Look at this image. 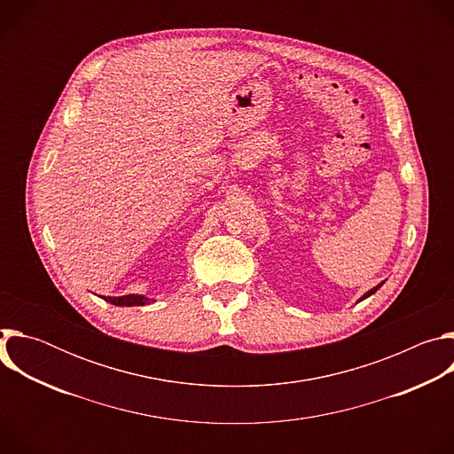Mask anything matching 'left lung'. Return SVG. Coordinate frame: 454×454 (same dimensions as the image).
Here are the masks:
<instances>
[{
  "instance_id": "obj_1",
  "label": "left lung",
  "mask_w": 454,
  "mask_h": 454,
  "mask_svg": "<svg viewBox=\"0 0 454 454\" xmlns=\"http://www.w3.org/2000/svg\"><path fill=\"white\" fill-rule=\"evenodd\" d=\"M380 286H382V284H379V286H375V287H373V289H370V291H368V293H364V294H363V298H361V300H364V298H368V296H372V294H373V293H375V291H377V289H379V287H380ZM361 300H359V301H361Z\"/></svg>"
}]
</instances>
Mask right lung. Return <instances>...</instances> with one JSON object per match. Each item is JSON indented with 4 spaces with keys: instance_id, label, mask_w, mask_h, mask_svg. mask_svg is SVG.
<instances>
[{
    "instance_id": "obj_1",
    "label": "right lung",
    "mask_w": 454,
    "mask_h": 454,
    "mask_svg": "<svg viewBox=\"0 0 454 454\" xmlns=\"http://www.w3.org/2000/svg\"><path fill=\"white\" fill-rule=\"evenodd\" d=\"M106 301L116 305V307H135V305H145L151 300L142 296V294H127V296H114V298L107 296Z\"/></svg>"
}]
</instances>
